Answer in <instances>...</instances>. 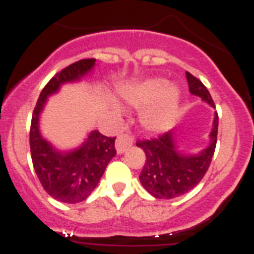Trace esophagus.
Returning a JSON list of instances; mask_svg holds the SVG:
<instances>
[{
  "label": "esophagus",
  "mask_w": 254,
  "mask_h": 254,
  "mask_svg": "<svg viewBox=\"0 0 254 254\" xmlns=\"http://www.w3.org/2000/svg\"><path fill=\"white\" fill-rule=\"evenodd\" d=\"M132 143H133V138L129 134H120L116 140L117 154H123L129 146H132Z\"/></svg>",
  "instance_id": "34e87169"
}]
</instances>
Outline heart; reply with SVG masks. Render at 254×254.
Here are the masks:
<instances>
[{"label": "heart", "mask_w": 254, "mask_h": 254, "mask_svg": "<svg viewBox=\"0 0 254 254\" xmlns=\"http://www.w3.org/2000/svg\"><path fill=\"white\" fill-rule=\"evenodd\" d=\"M127 105L140 111L142 128L151 133L168 131L178 118L181 109V90L165 78L151 77L127 87L121 93ZM109 109L114 116L122 114V108L111 102Z\"/></svg>", "instance_id": "1"}]
</instances>
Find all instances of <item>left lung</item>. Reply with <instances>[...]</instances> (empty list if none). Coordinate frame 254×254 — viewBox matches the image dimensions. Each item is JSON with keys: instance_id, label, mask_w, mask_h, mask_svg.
I'll use <instances>...</instances> for the list:
<instances>
[{"instance_id": "8db88e82", "label": "left lung", "mask_w": 254, "mask_h": 254, "mask_svg": "<svg viewBox=\"0 0 254 254\" xmlns=\"http://www.w3.org/2000/svg\"><path fill=\"white\" fill-rule=\"evenodd\" d=\"M186 76L190 93L215 108L214 100L205 85L190 72H186ZM217 125L219 117L215 112L207 146L196 154H190L181 149L174 131L167 132L155 140L136 143L146 155V161L140 174V182L143 188L155 198L160 199L176 198L193 190L206 174L214 156Z\"/></svg>"}]
</instances>
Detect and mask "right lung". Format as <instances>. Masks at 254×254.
Instances as JSON below:
<instances>
[{
	"instance_id": "add662e5",
	"label": "right lung",
	"mask_w": 254,
	"mask_h": 254,
	"mask_svg": "<svg viewBox=\"0 0 254 254\" xmlns=\"http://www.w3.org/2000/svg\"><path fill=\"white\" fill-rule=\"evenodd\" d=\"M94 58L80 60L52 77L40 93L30 127V151L40 183L47 193L64 203H77L90 196L104 174L108 163L116 155V137L99 131L87 132L86 138L73 149H58L40 131V116L49 96L66 84L80 82L93 73Z\"/></svg>"
}]
</instances>
